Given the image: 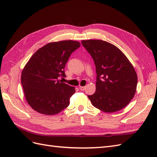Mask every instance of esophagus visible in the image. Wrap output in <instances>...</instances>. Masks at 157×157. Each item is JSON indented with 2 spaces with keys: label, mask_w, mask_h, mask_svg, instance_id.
Instances as JSON below:
<instances>
[{
  "label": "esophagus",
  "mask_w": 157,
  "mask_h": 157,
  "mask_svg": "<svg viewBox=\"0 0 157 157\" xmlns=\"http://www.w3.org/2000/svg\"><path fill=\"white\" fill-rule=\"evenodd\" d=\"M85 88H86V86H79V89L80 90H82V91H83V90H85Z\"/></svg>",
  "instance_id": "34e87169"
}]
</instances>
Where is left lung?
Instances as JSON below:
<instances>
[{"instance_id": "obj_1", "label": "left lung", "mask_w": 157, "mask_h": 157, "mask_svg": "<svg viewBox=\"0 0 157 157\" xmlns=\"http://www.w3.org/2000/svg\"><path fill=\"white\" fill-rule=\"evenodd\" d=\"M97 74L96 92L88 96L93 106L105 113L121 110L136 91L137 76L130 61L117 46L101 40H83Z\"/></svg>"}]
</instances>
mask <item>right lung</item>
<instances>
[{
    "mask_svg": "<svg viewBox=\"0 0 157 157\" xmlns=\"http://www.w3.org/2000/svg\"><path fill=\"white\" fill-rule=\"evenodd\" d=\"M80 46L79 42L71 40L50 42L31 56L22 71L21 82L26 101L33 109L53 115L69 106L75 88L58 78L65 77V65Z\"/></svg>",
    "mask_w": 157,
    "mask_h": 157,
    "instance_id": "1",
    "label": "right lung"
}]
</instances>
